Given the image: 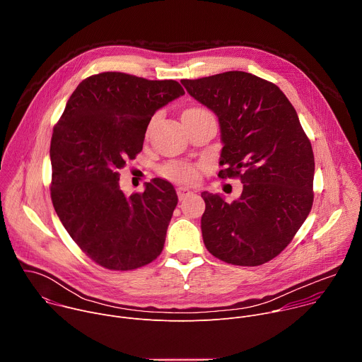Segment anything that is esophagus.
I'll use <instances>...</instances> for the list:
<instances>
[{
  "instance_id": "1",
  "label": "esophagus",
  "mask_w": 362,
  "mask_h": 362,
  "mask_svg": "<svg viewBox=\"0 0 362 362\" xmlns=\"http://www.w3.org/2000/svg\"><path fill=\"white\" fill-rule=\"evenodd\" d=\"M176 192H177V197H179V200H183V199H186L187 196L193 194V190H192V189H189V187H186V186H179V187L176 189Z\"/></svg>"
}]
</instances>
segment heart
I'll use <instances>...</instances> for the list:
<instances>
[{"instance_id": "heart-1", "label": "heart", "mask_w": 362, "mask_h": 362, "mask_svg": "<svg viewBox=\"0 0 362 362\" xmlns=\"http://www.w3.org/2000/svg\"><path fill=\"white\" fill-rule=\"evenodd\" d=\"M186 112H202V109H187ZM163 175L176 182L192 183L199 177L196 168L189 165H169L163 169Z\"/></svg>"}]
</instances>
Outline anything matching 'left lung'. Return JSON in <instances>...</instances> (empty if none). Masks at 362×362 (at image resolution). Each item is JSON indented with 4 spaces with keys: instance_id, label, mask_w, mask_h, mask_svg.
Here are the masks:
<instances>
[{
    "instance_id": "1",
    "label": "left lung",
    "mask_w": 362,
    "mask_h": 362,
    "mask_svg": "<svg viewBox=\"0 0 362 362\" xmlns=\"http://www.w3.org/2000/svg\"><path fill=\"white\" fill-rule=\"evenodd\" d=\"M221 127L219 177H240L228 203L202 192L204 246L218 259L257 267L278 256L313 208L315 162L298 115L278 86L245 71L180 81Z\"/></svg>"
}]
</instances>
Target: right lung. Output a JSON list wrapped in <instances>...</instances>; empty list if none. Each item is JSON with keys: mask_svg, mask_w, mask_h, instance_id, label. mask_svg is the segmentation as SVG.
Listing matches in <instances>:
<instances>
[{"mask_svg": "<svg viewBox=\"0 0 362 362\" xmlns=\"http://www.w3.org/2000/svg\"><path fill=\"white\" fill-rule=\"evenodd\" d=\"M185 94L175 80L107 71L83 80L51 137V200L80 249L103 268L132 271L160 255L177 204L153 179L126 196L119 169L141 151L151 116Z\"/></svg>", "mask_w": 362, "mask_h": 362, "instance_id": "right-lung-1", "label": "right lung"}]
</instances>
